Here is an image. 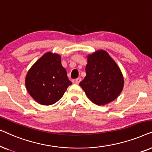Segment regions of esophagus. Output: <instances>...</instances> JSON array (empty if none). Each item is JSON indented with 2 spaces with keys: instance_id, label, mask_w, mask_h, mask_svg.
<instances>
[{
  "instance_id": "obj_1",
  "label": "esophagus",
  "mask_w": 152,
  "mask_h": 152,
  "mask_svg": "<svg viewBox=\"0 0 152 152\" xmlns=\"http://www.w3.org/2000/svg\"><path fill=\"white\" fill-rule=\"evenodd\" d=\"M80 81H81V78L79 77V78H76V79L75 80L74 82H75V83H76V84H78Z\"/></svg>"
}]
</instances>
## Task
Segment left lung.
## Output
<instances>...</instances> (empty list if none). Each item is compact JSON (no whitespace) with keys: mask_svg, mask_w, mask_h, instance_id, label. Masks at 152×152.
<instances>
[{"mask_svg":"<svg viewBox=\"0 0 152 152\" xmlns=\"http://www.w3.org/2000/svg\"><path fill=\"white\" fill-rule=\"evenodd\" d=\"M86 76L80 83L91 102L98 106L112 102L124 88V76L115 60L104 50L88 54Z\"/></svg>","mask_w":152,"mask_h":152,"instance_id":"obj_1","label":"left lung"}]
</instances>
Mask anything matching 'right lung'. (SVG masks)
<instances>
[{
    "label": "right lung",
    "instance_id": "right-lung-1",
    "mask_svg": "<svg viewBox=\"0 0 152 152\" xmlns=\"http://www.w3.org/2000/svg\"><path fill=\"white\" fill-rule=\"evenodd\" d=\"M25 83L28 93L36 102L49 106L62 98L72 83L62 65L61 56L47 52L28 70Z\"/></svg>",
    "mask_w": 152,
    "mask_h": 152
}]
</instances>
